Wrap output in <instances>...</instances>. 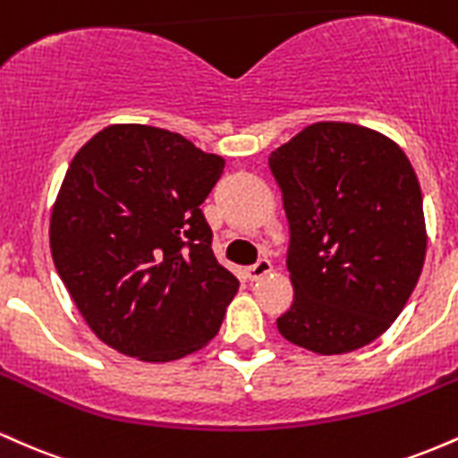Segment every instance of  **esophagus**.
Returning <instances> with one entry per match:
<instances>
[{
    "label": "esophagus",
    "instance_id": "34e87169",
    "mask_svg": "<svg viewBox=\"0 0 458 458\" xmlns=\"http://www.w3.org/2000/svg\"><path fill=\"white\" fill-rule=\"evenodd\" d=\"M273 271V265L269 260H259L256 262V265H251V267H247V280L250 282H259V280H262V277L265 276H269V273Z\"/></svg>",
    "mask_w": 458,
    "mask_h": 458
}]
</instances>
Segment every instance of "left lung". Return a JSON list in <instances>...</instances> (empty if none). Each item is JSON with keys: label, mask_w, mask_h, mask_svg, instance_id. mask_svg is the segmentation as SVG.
<instances>
[{"label": "left lung", "mask_w": 458, "mask_h": 458, "mask_svg": "<svg viewBox=\"0 0 458 458\" xmlns=\"http://www.w3.org/2000/svg\"><path fill=\"white\" fill-rule=\"evenodd\" d=\"M291 225L288 343L343 355L403 312L427 259L418 176L387 135L351 123L308 124L269 157Z\"/></svg>", "instance_id": "left-lung-1"}]
</instances>
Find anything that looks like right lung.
Returning a JSON list of instances; mask_svg holds the SVG:
<instances>
[{
	"instance_id": "right-lung-1",
	"label": "right lung",
	"mask_w": 458,
	"mask_h": 458,
	"mask_svg": "<svg viewBox=\"0 0 458 458\" xmlns=\"http://www.w3.org/2000/svg\"><path fill=\"white\" fill-rule=\"evenodd\" d=\"M224 163L146 124H109L72 157L51 256L88 327L118 353L181 360L222 327L239 280L215 259L199 204Z\"/></svg>"
}]
</instances>
